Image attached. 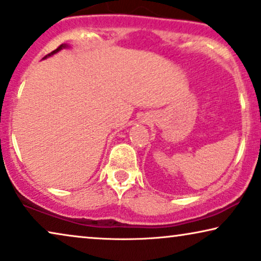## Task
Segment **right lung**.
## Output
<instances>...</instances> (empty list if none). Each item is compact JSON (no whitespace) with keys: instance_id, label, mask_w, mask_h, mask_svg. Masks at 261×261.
<instances>
[{"instance_id":"right-lung-1","label":"right lung","mask_w":261,"mask_h":261,"mask_svg":"<svg viewBox=\"0 0 261 261\" xmlns=\"http://www.w3.org/2000/svg\"><path fill=\"white\" fill-rule=\"evenodd\" d=\"M68 47H70L69 46V45H67V44H62V45H60V46H58L57 48H56L55 51H52L51 54H48V55H46L45 56V57L43 58V60H45V58H47V57H50V56H52V55H55V54H57L58 51H61V50H63V48H68Z\"/></svg>"}]
</instances>
